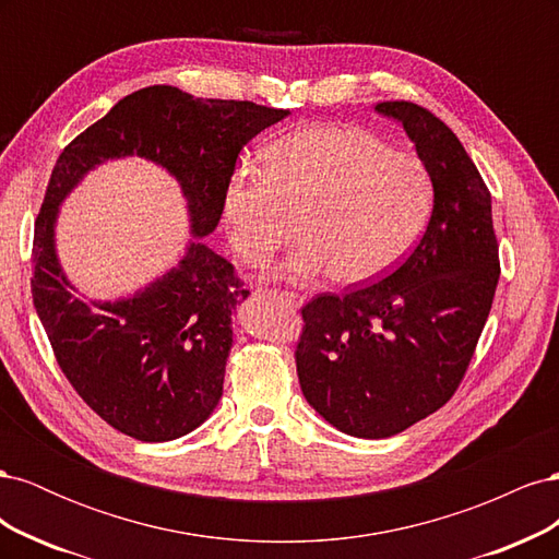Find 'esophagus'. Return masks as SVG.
Returning a JSON list of instances; mask_svg holds the SVG:
<instances>
[{
	"label": "esophagus",
	"mask_w": 559,
	"mask_h": 559,
	"mask_svg": "<svg viewBox=\"0 0 559 559\" xmlns=\"http://www.w3.org/2000/svg\"><path fill=\"white\" fill-rule=\"evenodd\" d=\"M270 296H275L280 300H284L289 308H300L302 298L296 292H280V289H270Z\"/></svg>",
	"instance_id": "1"
}]
</instances>
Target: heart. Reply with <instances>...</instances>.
<instances>
[{"label":"heart","mask_w":559,"mask_h":559,"mask_svg":"<svg viewBox=\"0 0 559 559\" xmlns=\"http://www.w3.org/2000/svg\"><path fill=\"white\" fill-rule=\"evenodd\" d=\"M433 210V181L419 158L392 151L357 126H308L263 148L261 173L240 167L228 181L224 214L235 251L267 261L294 238L282 265L289 277L331 273L366 284L408 257Z\"/></svg>","instance_id":"1"}]
</instances>
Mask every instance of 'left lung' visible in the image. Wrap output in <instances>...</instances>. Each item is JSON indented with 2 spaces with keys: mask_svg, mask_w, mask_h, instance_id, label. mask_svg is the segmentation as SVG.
<instances>
[{
  "mask_svg": "<svg viewBox=\"0 0 559 559\" xmlns=\"http://www.w3.org/2000/svg\"><path fill=\"white\" fill-rule=\"evenodd\" d=\"M376 111L403 126L431 175L429 226L394 273L312 298L296 347L302 396L357 438L401 433L452 399L499 282L492 195L456 134L403 99Z\"/></svg>",
  "mask_w": 559,
  "mask_h": 559,
  "instance_id": "obj_1",
  "label": "left lung"
}]
</instances>
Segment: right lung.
<instances>
[{
	"mask_svg": "<svg viewBox=\"0 0 559 559\" xmlns=\"http://www.w3.org/2000/svg\"><path fill=\"white\" fill-rule=\"evenodd\" d=\"M289 116L242 99H202L175 86L123 97L64 146L50 173L32 245V298L58 366L107 425L144 443L191 433L224 394L233 312L249 292L202 238L224 212L242 146ZM140 155L182 186L194 240L182 261L130 299L83 301L61 273V200L97 164Z\"/></svg>",
	"mask_w": 559,
	"mask_h": 559,
	"instance_id": "add662e5",
	"label": "right lung"
}]
</instances>
